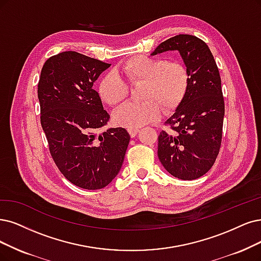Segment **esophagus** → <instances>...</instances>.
Wrapping results in <instances>:
<instances>
[{
    "instance_id": "obj_1",
    "label": "esophagus",
    "mask_w": 261,
    "mask_h": 261,
    "mask_svg": "<svg viewBox=\"0 0 261 261\" xmlns=\"http://www.w3.org/2000/svg\"><path fill=\"white\" fill-rule=\"evenodd\" d=\"M128 132H129L131 138H134L139 132V128H128Z\"/></svg>"
}]
</instances>
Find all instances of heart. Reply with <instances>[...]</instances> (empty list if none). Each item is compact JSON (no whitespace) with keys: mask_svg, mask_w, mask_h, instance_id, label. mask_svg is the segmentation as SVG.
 I'll list each match as a JSON object with an SVG mask.
<instances>
[{"mask_svg":"<svg viewBox=\"0 0 261 261\" xmlns=\"http://www.w3.org/2000/svg\"><path fill=\"white\" fill-rule=\"evenodd\" d=\"M119 72L131 85L144 83L142 99L127 102L115 111V122L128 128H139L160 118L161 110H174L184 99L189 86V73L179 61H167L159 57L136 56L120 64ZM101 99L117 105L127 98L129 87L115 72L106 73L99 83Z\"/></svg>","mask_w":261,"mask_h":261,"instance_id":"obj_1","label":"heart"}]
</instances>
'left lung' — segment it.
<instances>
[{"label":"left lung","instance_id":"8db88e82","mask_svg":"<svg viewBox=\"0 0 261 261\" xmlns=\"http://www.w3.org/2000/svg\"><path fill=\"white\" fill-rule=\"evenodd\" d=\"M178 50L189 73L187 92L158 137V157L171 175L191 180L213 167L223 137L225 102L217 64L200 38L178 34L151 55Z\"/></svg>","mask_w":261,"mask_h":261}]
</instances>
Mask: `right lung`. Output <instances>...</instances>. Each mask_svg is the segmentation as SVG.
<instances>
[{"label": "right lung", "mask_w": 261, "mask_h": 261, "mask_svg": "<svg viewBox=\"0 0 261 261\" xmlns=\"http://www.w3.org/2000/svg\"><path fill=\"white\" fill-rule=\"evenodd\" d=\"M110 66L63 51L47 59L37 85L41 124L56 166L72 184L88 190L104 188L116 177L130 141L124 128L98 133L110 115L92 86Z\"/></svg>", "instance_id": "obj_1"}]
</instances>
